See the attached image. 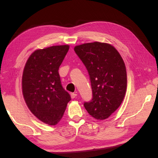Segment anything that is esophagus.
<instances>
[{
    "mask_svg": "<svg viewBox=\"0 0 158 158\" xmlns=\"http://www.w3.org/2000/svg\"><path fill=\"white\" fill-rule=\"evenodd\" d=\"M71 98H73V99H74V98H75L76 97V96L77 95V93H71Z\"/></svg>",
    "mask_w": 158,
    "mask_h": 158,
    "instance_id": "1",
    "label": "esophagus"
}]
</instances>
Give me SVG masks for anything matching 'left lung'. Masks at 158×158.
I'll return each instance as SVG.
<instances>
[{
    "label": "left lung",
    "mask_w": 158,
    "mask_h": 158,
    "mask_svg": "<svg viewBox=\"0 0 158 158\" xmlns=\"http://www.w3.org/2000/svg\"><path fill=\"white\" fill-rule=\"evenodd\" d=\"M90 76L92 100L84 105L97 120L107 118L121 105L127 88L126 68L118 52L107 43L94 42L74 47Z\"/></svg>",
    "instance_id": "1"
}]
</instances>
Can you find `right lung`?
<instances>
[{
    "instance_id": "add662e5",
    "label": "right lung",
    "mask_w": 158,
    "mask_h": 158,
    "mask_svg": "<svg viewBox=\"0 0 158 158\" xmlns=\"http://www.w3.org/2000/svg\"><path fill=\"white\" fill-rule=\"evenodd\" d=\"M69 48L59 45L35 51L23 69L22 92L26 105L37 118L50 125L60 121L71 100L58 73Z\"/></svg>"
}]
</instances>
